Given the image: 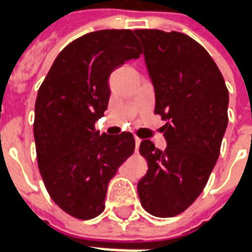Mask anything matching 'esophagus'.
Returning <instances> with one entry per match:
<instances>
[{"instance_id": "1", "label": "esophagus", "mask_w": 252, "mask_h": 252, "mask_svg": "<svg viewBox=\"0 0 252 252\" xmlns=\"http://www.w3.org/2000/svg\"><path fill=\"white\" fill-rule=\"evenodd\" d=\"M140 143H142V139L136 137V139H135V147H136V151L139 150V146H140Z\"/></svg>"}]
</instances>
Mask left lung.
I'll return each mask as SVG.
<instances>
[{"label": "left lung", "mask_w": 252, "mask_h": 252, "mask_svg": "<svg viewBox=\"0 0 252 252\" xmlns=\"http://www.w3.org/2000/svg\"><path fill=\"white\" fill-rule=\"evenodd\" d=\"M162 116L167 147L140 143L147 174L137 184L142 206L154 216L173 217L201 194L220 154L228 126V89L215 61L181 32L136 30Z\"/></svg>", "instance_id": "1"}]
</instances>
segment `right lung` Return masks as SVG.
<instances>
[{
	"mask_svg": "<svg viewBox=\"0 0 252 252\" xmlns=\"http://www.w3.org/2000/svg\"><path fill=\"white\" fill-rule=\"evenodd\" d=\"M140 54L132 31L90 32L63 48L37 92L39 170L50 197L72 217L102 213L109 181L135 150L131 132L99 135L94 124L108 108L112 71Z\"/></svg>",
	"mask_w": 252,
	"mask_h": 252,
	"instance_id": "obj_1",
	"label": "right lung"
}]
</instances>
